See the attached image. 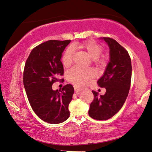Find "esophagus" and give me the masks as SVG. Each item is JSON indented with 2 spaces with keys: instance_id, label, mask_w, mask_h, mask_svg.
<instances>
[{
  "instance_id": "esophagus-1",
  "label": "esophagus",
  "mask_w": 152,
  "mask_h": 152,
  "mask_svg": "<svg viewBox=\"0 0 152 152\" xmlns=\"http://www.w3.org/2000/svg\"><path fill=\"white\" fill-rule=\"evenodd\" d=\"M74 90H75V91H76V90L78 89V88H79V86H78L77 85H74Z\"/></svg>"
}]
</instances>
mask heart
I'll return each mask as SVG.
<instances>
[{
  "instance_id": "b5f03b06",
  "label": "heart",
  "mask_w": 152,
  "mask_h": 152,
  "mask_svg": "<svg viewBox=\"0 0 152 152\" xmlns=\"http://www.w3.org/2000/svg\"><path fill=\"white\" fill-rule=\"evenodd\" d=\"M76 47L86 50L93 59L96 63H102L103 59H99V57L101 54L102 47L93 41L86 42L82 44H75ZM73 51L72 48H68L62 58V63L64 66H69L72 61ZM94 76V72L91 69H83L80 66H74L68 72L69 78L78 85H83L88 83L89 80Z\"/></svg>"
}]
</instances>
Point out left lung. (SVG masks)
I'll list each match as a JSON object with an SVG mask.
<instances>
[{
  "label": "left lung",
  "mask_w": 152,
  "mask_h": 152,
  "mask_svg": "<svg viewBox=\"0 0 152 152\" xmlns=\"http://www.w3.org/2000/svg\"><path fill=\"white\" fill-rule=\"evenodd\" d=\"M109 47L110 59L102 76L97 81L106 89L104 95L92 91L94 100L90 104L88 114L98 120H107L118 113L124 105L129 91L132 66L129 55L117 41L110 38H100Z\"/></svg>",
  "instance_id": "left-lung-1"
}]
</instances>
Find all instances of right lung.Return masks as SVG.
Wrapping results in <instances>:
<instances>
[{"label": "right lung", "mask_w": 152, "mask_h": 152, "mask_svg": "<svg viewBox=\"0 0 152 152\" xmlns=\"http://www.w3.org/2000/svg\"><path fill=\"white\" fill-rule=\"evenodd\" d=\"M70 40H48L31 51L26 61L23 85L35 114L42 120L57 124L69 118V105L74 93L67 84L62 90L52 89L55 82L64 73L61 57Z\"/></svg>", "instance_id": "right-lung-1"}]
</instances>
